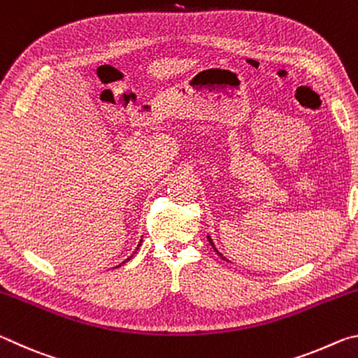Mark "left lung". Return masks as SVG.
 Returning a JSON list of instances; mask_svg holds the SVG:
<instances>
[{
	"label": "left lung",
	"mask_w": 358,
	"mask_h": 358,
	"mask_svg": "<svg viewBox=\"0 0 358 358\" xmlns=\"http://www.w3.org/2000/svg\"><path fill=\"white\" fill-rule=\"evenodd\" d=\"M207 238H208V241H210V243H211V246H213V241H211V238H210V237H207ZM213 248H215V246H213ZM215 251L217 252V250H216V248H215ZM217 254H220V252H217ZM220 256H221V254H220Z\"/></svg>",
	"instance_id": "obj_1"
}]
</instances>
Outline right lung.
<instances>
[{"mask_svg":"<svg viewBox=\"0 0 358 358\" xmlns=\"http://www.w3.org/2000/svg\"><path fill=\"white\" fill-rule=\"evenodd\" d=\"M128 260H129V259H128ZM123 264H124V262H123Z\"/></svg>","mask_w":358,"mask_h":358,"instance_id":"add662e5","label":"right lung"}]
</instances>
